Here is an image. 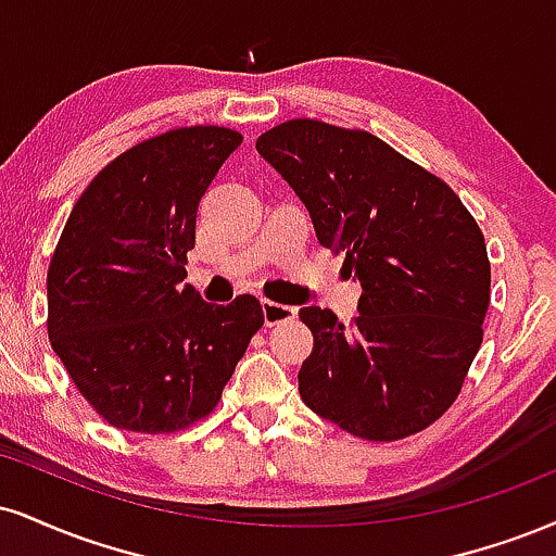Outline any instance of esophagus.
I'll return each instance as SVG.
<instances>
[{
    "mask_svg": "<svg viewBox=\"0 0 556 556\" xmlns=\"http://www.w3.org/2000/svg\"><path fill=\"white\" fill-rule=\"evenodd\" d=\"M261 307H264V320L266 326L285 324V320H292L298 316V307L274 303V300H261Z\"/></svg>",
    "mask_w": 556,
    "mask_h": 556,
    "instance_id": "obj_1",
    "label": "esophagus"
}]
</instances>
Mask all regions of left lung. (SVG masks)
<instances>
[{"label":"left lung","instance_id":"left-lung-1","mask_svg":"<svg viewBox=\"0 0 556 556\" xmlns=\"http://www.w3.org/2000/svg\"><path fill=\"white\" fill-rule=\"evenodd\" d=\"M363 285L352 329L300 307L313 352L300 396L354 438L393 443L451 409L484 339L492 269L458 193L363 129L292 118L256 139Z\"/></svg>","mask_w":556,"mask_h":556}]
</instances>
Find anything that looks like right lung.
Masks as SVG:
<instances>
[{"label": "right lung", "instance_id": "right-lung-1", "mask_svg": "<svg viewBox=\"0 0 556 556\" xmlns=\"http://www.w3.org/2000/svg\"><path fill=\"white\" fill-rule=\"evenodd\" d=\"M243 134L180 126L87 184L51 256L49 339L72 383L118 430L170 434L210 417L264 311L204 303L186 279L197 210Z\"/></svg>", "mask_w": 556, "mask_h": 556}]
</instances>
